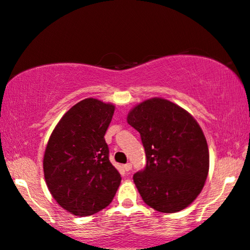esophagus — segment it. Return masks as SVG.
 <instances>
[{
  "label": "esophagus",
  "instance_id": "esophagus-1",
  "mask_svg": "<svg viewBox=\"0 0 250 250\" xmlns=\"http://www.w3.org/2000/svg\"><path fill=\"white\" fill-rule=\"evenodd\" d=\"M124 168L125 171H130L132 168V164L131 163H126L124 165Z\"/></svg>",
  "mask_w": 250,
  "mask_h": 250
}]
</instances>
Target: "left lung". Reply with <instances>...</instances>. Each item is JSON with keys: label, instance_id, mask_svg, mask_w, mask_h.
<instances>
[{"label": "left lung", "instance_id": "1", "mask_svg": "<svg viewBox=\"0 0 250 250\" xmlns=\"http://www.w3.org/2000/svg\"><path fill=\"white\" fill-rule=\"evenodd\" d=\"M140 133L146 167L133 174L144 202L162 213L182 210L196 199L209 167L203 130L187 111L163 98H150L128 114Z\"/></svg>", "mask_w": 250, "mask_h": 250}]
</instances>
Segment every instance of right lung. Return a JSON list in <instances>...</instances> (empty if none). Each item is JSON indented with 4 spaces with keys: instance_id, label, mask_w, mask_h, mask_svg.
Here are the masks:
<instances>
[{
    "instance_id": "1",
    "label": "right lung",
    "mask_w": 250,
    "mask_h": 250,
    "mask_svg": "<svg viewBox=\"0 0 250 250\" xmlns=\"http://www.w3.org/2000/svg\"><path fill=\"white\" fill-rule=\"evenodd\" d=\"M113 113L114 105L86 98L63 115L48 139L45 181L59 205L75 215L105 208L120 186L104 139Z\"/></svg>"
}]
</instances>
